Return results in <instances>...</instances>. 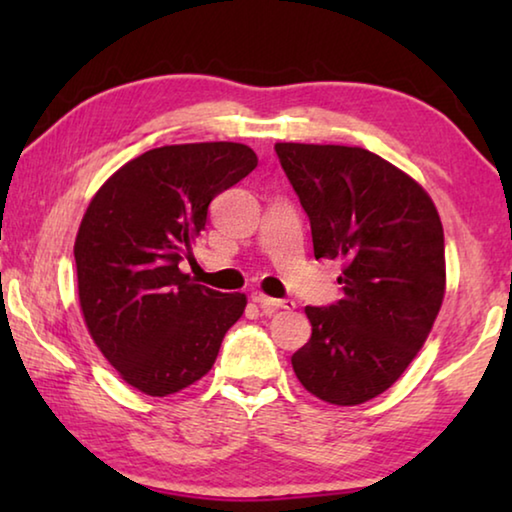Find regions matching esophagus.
<instances>
[{
	"mask_svg": "<svg viewBox=\"0 0 512 512\" xmlns=\"http://www.w3.org/2000/svg\"><path fill=\"white\" fill-rule=\"evenodd\" d=\"M253 302H257L259 309H262V314H266V316H271V314H275V311H280V309H293V307H296V302H293V300H275V298L264 296V293H255Z\"/></svg>",
	"mask_w": 512,
	"mask_h": 512,
	"instance_id": "obj_1",
	"label": "esophagus"
}]
</instances>
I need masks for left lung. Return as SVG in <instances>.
<instances>
[{"instance_id": "1", "label": "left lung", "mask_w": 512, "mask_h": 512, "mask_svg": "<svg viewBox=\"0 0 512 512\" xmlns=\"http://www.w3.org/2000/svg\"><path fill=\"white\" fill-rule=\"evenodd\" d=\"M275 153L316 259H345L343 298L305 309L311 339L293 372L318 400L363 404L402 377L443 305V223L411 176L359 146L280 142Z\"/></svg>"}]
</instances>
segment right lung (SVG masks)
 I'll return each instance as SVG.
<instances>
[{
    "label": "right lung",
    "instance_id": "1",
    "mask_svg": "<svg viewBox=\"0 0 512 512\" xmlns=\"http://www.w3.org/2000/svg\"><path fill=\"white\" fill-rule=\"evenodd\" d=\"M257 167L246 144L160 146L126 162L85 212L74 244L81 311L121 379L153 397L178 393L214 366L246 309L180 271L207 207Z\"/></svg>",
    "mask_w": 512,
    "mask_h": 512
}]
</instances>
